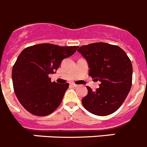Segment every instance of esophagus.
<instances>
[{
	"mask_svg": "<svg viewBox=\"0 0 147 147\" xmlns=\"http://www.w3.org/2000/svg\"><path fill=\"white\" fill-rule=\"evenodd\" d=\"M71 85H72L73 86H74V87H75V88H76V87H78V85H76V84H75V83H72L71 84Z\"/></svg>",
	"mask_w": 147,
	"mask_h": 147,
	"instance_id": "obj_1",
	"label": "esophagus"
}]
</instances>
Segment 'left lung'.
Returning a JSON list of instances; mask_svg holds the SVG:
<instances>
[{
  "instance_id": "left-lung-1",
  "label": "left lung",
  "mask_w": 147,
  "mask_h": 147,
  "mask_svg": "<svg viewBox=\"0 0 147 147\" xmlns=\"http://www.w3.org/2000/svg\"><path fill=\"white\" fill-rule=\"evenodd\" d=\"M86 59L88 75L100 81L96 91L87 86L82 100L86 110L99 116L111 115L126 100L132 82V65L123 49L104 42L90 44L77 50Z\"/></svg>"
}]
</instances>
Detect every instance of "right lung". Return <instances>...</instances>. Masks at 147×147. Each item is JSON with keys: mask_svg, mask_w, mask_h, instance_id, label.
Segmentation results:
<instances>
[{"mask_svg": "<svg viewBox=\"0 0 147 147\" xmlns=\"http://www.w3.org/2000/svg\"><path fill=\"white\" fill-rule=\"evenodd\" d=\"M78 47L39 44L22 51L12 67V78L15 94L25 109L46 116L59 107L69 84L52 82L48 76Z\"/></svg>", "mask_w": 147, "mask_h": 147, "instance_id": "1", "label": "right lung"}]
</instances>
